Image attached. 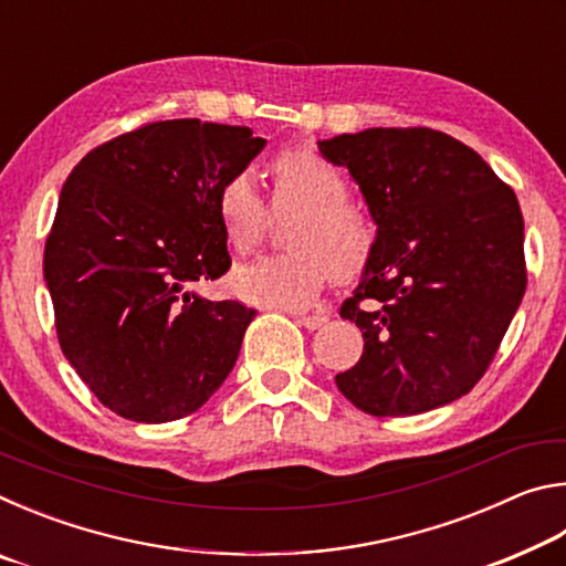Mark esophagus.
<instances>
[{
	"label": "esophagus",
	"instance_id": "obj_1",
	"mask_svg": "<svg viewBox=\"0 0 566 566\" xmlns=\"http://www.w3.org/2000/svg\"><path fill=\"white\" fill-rule=\"evenodd\" d=\"M296 322H300L302 327H306V329H319L322 324L327 322V314H300Z\"/></svg>",
	"mask_w": 566,
	"mask_h": 566
}]
</instances>
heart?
<instances>
[{"label": "heart", "mask_w": 566, "mask_h": 566, "mask_svg": "<svg viewBox=\"0 0 566 566\" xmlns=\"http://www.w3.org/2000/svg\"><path fill=\"white\" fill-rule=\"evenodd\" d=\"M272 212H300L286 232L292 252L234 270L232 290L242 300L300 310L317 300L332 274L352 280L367 266L375 227L361 209L349 205L347 181L319 151L290 149L272 161ZM217 214L237 252H249L270 227V209L249 171L224 181Z\"/></svg>", "instance_id": "obj_1"}]
</instances>
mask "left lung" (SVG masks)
<instances>
[{"mask_svg":"<svg viewBox=\"0 0 566 566\" xmlns=\"http://www.w3.org/2000/svg\"><path fill=\"white\" fill-rule=\"evenodd\" d=\"M347 167L377 224L342 319L364 352L334 377L354 407L407 417L464 397L494 359L526 290L514 191L462 142L427 127H375L319 142Z\"/></svg>","mask_w":566,"mask_h":566,"instance_id":"obj_1","label":"left lung"}]
</instances>
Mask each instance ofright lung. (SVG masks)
Returning a JSON list of instances; mask_svg holds the SVG:
<instances>
[{
    "label": "right lung",
    "instance_id": "right-lung-1",
    "mask_svg": "<svg viewBox=\"0 0 566 566\" xmlns=\"http://www.w3.org/2000/svg\"><path fill=\"white\" fill-rule=\"evenodd\" d=\"M266 139L167 119L92 149L66 177L44 247L64 357L104 407L161 424L222 387L256 310L197 282L232 264L217 195Z\"/></svg>",
    "mask_w": 566,
    "mask_h": 566
}]
</instances>
